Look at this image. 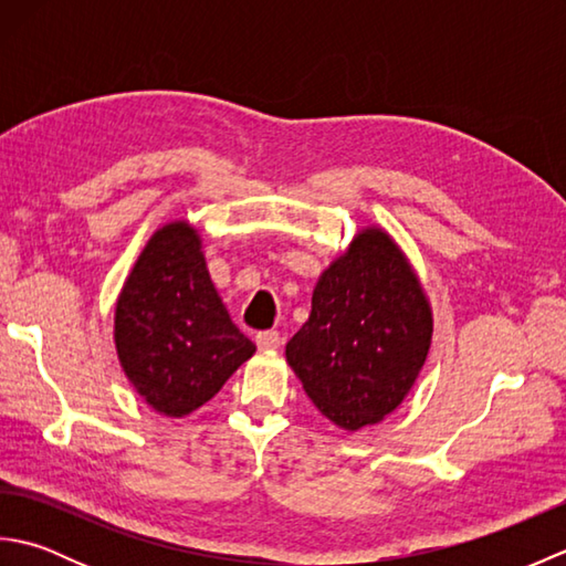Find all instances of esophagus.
Here are the masks:
<instances>
[{
	"label": "esophagus",
	"mask_w": 566,
	"mask_h": 566,
	"mask_svg": "<svg viewBox=\"0 0 566 566\" xmlns=\"http://www.w3.org/2000/svg\"><path fill=\"white\" fill-rule=\"evenodd\" d=\"M255 343L260 350H276V347H282V335L276 331H262L255 335Z\"/></svg>",
	"instance_id": "obj_1"
}]
</instances>
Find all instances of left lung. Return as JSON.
<instances>
[{
    "mask_svg": "<svg viewBox=\"0 0 566 566\" xmlns=\"http://www.w3.org/2000/svg\"><path fill=\"white\" fill-rule=\"evenodd\" d=\"M432 306L416 268L377 223L321 272L286 363L333 426L355 432L394 413L432 345Z\"/></svg>",
    "mask_w": 566,
    "mask_h": 566,
    "instance_id": "8db88e82",
    "label": "left lung"
}]
</instances>
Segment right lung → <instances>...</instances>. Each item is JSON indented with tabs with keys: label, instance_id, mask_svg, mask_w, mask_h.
<instances>
[{
	"label": "right lung",
	"instance_id": "1",
	"mask_svg": "<svg viewBox=\"0 0 566 566\" xmlns=\"http://www.w3.org/2000/svg\"><path fill=\"white\" fill-rule=\"evenodd\" d=\"M114 345L124 375L155 413L185 418L255 355L216 292L195 223L155 228L118 292Z\"/></svg>",
	"mask_w": 566,
	"mask_h": 566
}]
</instances>
